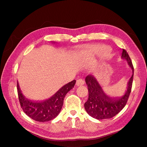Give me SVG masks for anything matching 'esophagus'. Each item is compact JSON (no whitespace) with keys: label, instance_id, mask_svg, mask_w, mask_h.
<instances>
[{"label":"esophagus","instance_id":"34e87169","mask_svg":"<svg viewBox=\"0 0 147 147\" xmlns=\"http://www.w3.org/2000/svg\"><path fill=\"white\" fill-rule=\"evenodd\" d=\"M84 83V81L83 79H78L76 82V84L77 86H82L83 85Z\"/></svg>","mask_w":147,"mask_h":147}]
</instances>
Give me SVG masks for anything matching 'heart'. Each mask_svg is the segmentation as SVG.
Here are the masks:
<instances>
[{
    "mask_svg": "<svg viewBox=\"0 0 147 147\" xmlns=\"http://www.w3.org/2000/svg\"><path fill=\"white\" fill-rule=\"evenodd\" d=\"M99 50V48H92L89 50V53L92 55H96L97 53H98Z\"/></svg>",
    "mask_w": 147,
    "mask_h": 147,
    "instance_id": "obj_1",
    "label": "heart"
}]
</instances>
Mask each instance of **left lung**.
<instances>
[{"mask_svg": "<svg viewBox=\"0 0 147 147\" xmlns=\"http://www.w3.org/2000/svg\"><path fill=\"white\" fill-rule=\"evenodd\" d=\"M121 58L126 59L132 70V75L127 83V90L123 96L112 98L105 94L96 78L88 75L85 82L88 88V99L84 106L89 115L97 119L111 118L117 115L126 105L132 89L134 67L127 51L123 49Z\"/></svg>", "mask_w": 147, "mask_h": 147, "instance_id": "1", "label": "left lung"}]
</instances>
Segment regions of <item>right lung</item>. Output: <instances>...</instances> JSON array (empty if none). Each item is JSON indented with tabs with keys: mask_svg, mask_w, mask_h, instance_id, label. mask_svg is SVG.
Instances as JSON below:
<instances>
[{
	"mask_svg": "<svg viewBox=\"0 0 147 147\" xmlns=\"http://www.w3.org/2000/svg\"><path fill=\"white\" fill-rule=\"evenodd\" d=\"M76 80L65 84L50 98L42 102H34L26 99L23 95L17 82L18 94L21 107L24 112L35 121H49L55 118L60 113L63 105L64 99L70 90L74 87Z\"/></svg>",
	"mask_w": 147,
	"mask_h": 147,
	"instance_id": "add662e5",
	"label": "right lung"
}]
</instances>
